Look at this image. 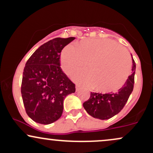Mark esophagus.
<instances>
[{"label":"esophagus","mask_w":153,"mask_h":153,"mask_svg":"<svg viewBox=\"0 0 153 153\" xmlns=\"http://www.w3.org/2000/svg\"><path fill=\"white\" fill-rule=\"evenodd\" d=\"M75 90H76L77 92H78V91L80 90V87L79 86V85H76V86H75Z\"/></svg>","instance_id":"obj_1"}]
</instances>
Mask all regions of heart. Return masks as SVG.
Masks as SVG:
<instances>
[{
	"label": "heart",
	"instance_id": "obj_1",
	"mask_svg": "<svg viewBox=\"0 0 153 153\" xmlns=\"http://www.w3.org/2000/svg\"><path fill=\"white\" fill-rule=\"evenodd\" d=\"M73 80L85 86H94L100 92H114L120 89L131 71V59L127 51L109 39H88L75 47L68 45L61 54V66L68 75L84 68Z\"/></svg>",
	"mask_w": 153,
	"mask_h": 153
}]
</instances>
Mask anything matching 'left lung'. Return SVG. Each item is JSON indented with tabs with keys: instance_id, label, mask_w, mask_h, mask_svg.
<instances>
[{
	"instance_id": "1",
	"label": "left lung",
	"mask_w": 153,
	"mask_h": 153,
	"mask_svg": "<svg viewBox=\"0 0 153 153\" xmlns=\"http://www.w3.org/2000/svg\"><path fill=\"white\" fill-rule=\"evenodd\" d=\"M135 70L136 65L132 58L131 74L117 92L104 94L91 92L89 99L82 104L87 113L94 118L101 120L108 119L119 114L133 91Z\"/></svg>"
}]
</instances>
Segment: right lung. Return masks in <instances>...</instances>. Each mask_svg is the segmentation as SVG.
Segmentation results:
<instances>
[{
    "label": "right lung",
    "mask_w": 153,
    "mask_h": 153,
    "mask_svg": "<svg viewBox=\"0 0 153 153\" xmlns=\"http://www.w3.org/2000/svg\"><path fill=\"white\" fill-rule=\"evenodd\" d=\"M75 37L54 38L41 45L26 62L22 96L28 116L39 124H50L60 118L63 101L75 93V85L60 68V54Z\"/></svg>",
    "instance_id": "add662e5"
}]
</instances>
